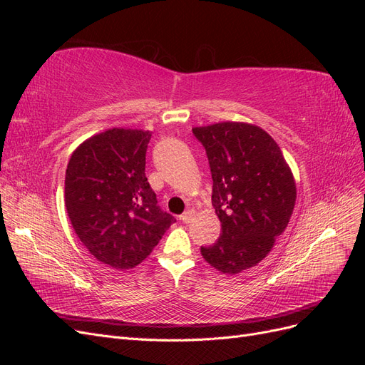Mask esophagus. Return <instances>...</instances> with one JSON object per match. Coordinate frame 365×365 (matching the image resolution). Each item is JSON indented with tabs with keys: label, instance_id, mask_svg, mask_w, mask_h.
Here are the masks:
<instances>
[{
	"label": "esophagus",
	"instance_id": "esophagus-1",
	"mask_svg": "<svg viewBox=\"0 0 365 365\" xmlns=\"http://www.w3.org/2000/svg\"><path fill=\"white\" fill-rule=\"evenodd\" d=\"M193 216H195V210L190 208V210H187V212H184V213L180 216V220H181V222H184V224H189Z\"/></svg>",
	"mask_w": 365,
	"mask_h": 365
}]
</instances>
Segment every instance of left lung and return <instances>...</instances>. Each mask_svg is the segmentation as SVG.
Returning <instances> with one entry per match:
<instances>
[{
    "label": "left lung",
    "mask_w": 365,
    "mask_h": 365,
    "mask_svg": "<svg viewBox=\"0 0 365 365\" xmlns=\"http://www.w3.org/2000/svg\"><path fill=\"white\" fill-rule=\"evenodd\" d=\"M213 178L212 204L222 233L202 257L224 274L256 267L288 227L297 189L283 153L268 132L240 121L193 128Z\"/></svg>",
    "instance_id": "left-lung-1"
}]
</instances>
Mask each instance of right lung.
I'll return each instance as SVG.
<instances>
[{
	"label": "right lung",
	"mask_w": 365,
	"mask_h": 365,
	"mask_svg": "<svg viewBox=\"0 0 365 365\" xmlns=\"http://www.w3.org/2000/svg\"><path fill=\"white\" fill-rule=\"evenodd\" d=\"M152 132L113 128L83 141L65 173V207L77 237L115 269L145 260L173 222L148 182Z\"/></svg>",
	"instance_id": "add662e5"
}]
</instances>
